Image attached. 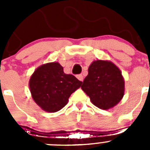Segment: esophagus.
<instances>
[{
  "label": "esophagus",
  "instance_id": "1",
  "mask_svg": "<svg viewBox=\"0 0 150 150\" xmlns=\"http://www.w3.org/2000/svg\"><path fill=\"white\" fill-rule=\"evenodd\" d=\"M76 77H77V78H78V79L80 81H83V76L82 75H78Z\"/></svg>",
  "mask_w": 150,
  "mask_h": 150
}]
</instances>
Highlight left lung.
Listing matches in <instances>:
<instances>
[{"label": "left lung", "instance_id": "8db88e82", "mask_svg": "<svg viewBox=\"0 0 150 150\" xmlns=\"http://www.w3.org/2000/svg\"><path fill=\"white\" fill-rule=\"evenodd\" d=\"M81 88L96 107L109 110L123 97L125 81L121 71L112 62L96 60L89 66Z\"/></svg>", "mask_w": 150, "mask_h": 150}]
</instances>
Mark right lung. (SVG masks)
Segmentation results:
<instances>
[{
	"instance_id": "obj_1",
	"label": "right lung",
	"mask_w": 150,
	"mask_h": 150,
	"mask_svg": "<svg viewBox=\"0 0 150 150\" xmlns=\"http://www.w3.org/2000/svg\"><path fill=\"white\" fill-rule=\"evenodd\" d=\"M81 84L74 75L64 73L58 62L47 63L38 67L29 81L33 100L48 112L62 110Z\"/></svg>"
}]
</instances>
